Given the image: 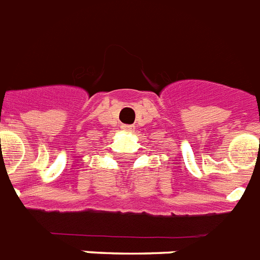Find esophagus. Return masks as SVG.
<instances>
[{"label": "esophagus", "instance_id": "1", "mask_svg": "<svg viewBox=\"0 0 260 260\" xmlns=\"http://www.w3.org/2000/svg\"><path fill=\"white\" fill-rule=\"evenodd\" d=\"M121 129H123V131H132V129H134V126H132V125H126V124H125V125L121 126Z\"/></svg>", "mask_w": 260, "mask_h": 260}]
</instances>
